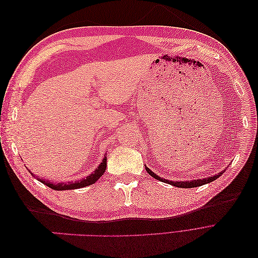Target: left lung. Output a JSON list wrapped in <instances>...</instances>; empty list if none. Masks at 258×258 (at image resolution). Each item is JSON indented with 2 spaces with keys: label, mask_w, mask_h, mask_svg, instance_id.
<instances>
[{
  "label": "left lung",
  "mask_w": 258,
  "mask_h": 258,
  "mask_svg": "<svg viewBox=\"0 0 258 258\" xmlns=\"http://www.w3.org/2000/svg\"><path fill=\"white\" fill-rule=\"evenodd\" d=\"M145 169H146L148 174H151V176H153V177L156 178V179H158V181H161V182H163V183H168V184H170V185H173V186H176V187H182V188H192V187H199V186H201V185H205V184L211 183V182L215 181L216 178L220 177V176L225 172V170H224V171H222V172L217 173V174H215V175H213V176H209V177H207V178L194 179V181H190V182H189V181H186V182H182V181H178V182H177V181H175V182H173V181H169V179L161 178L160 176L156 175V174L153 172V171L148 169L146 166H145Z\"/></svg>",
  "instance_id": "8db88e82"
}]
</instances>
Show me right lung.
Segmentation results:
<instances>
[{
  "mask_svg": "<svg viewBox=\"0 0 258 258\" xmlns=\"http://www.w3.org/2000/svg\"><path fill=\"white\" fill-rule=\"evenodd\" d=\"M105 169H106V154L104 155V158L102 160V162L100 163L99 167L93 171L91 174H89L86 178H82L80 181H76V182H69V183H50L49 181H46V179L40 178L38 177L37 179L40 182H42L43 184L47 185L48 187H50L51 189L54 190H68V189H76V188H82V187L85 186H89L91 184H95L98 179L103 175V173L105 172ZM33 176H35L32 172H30Z\"/></svg>",
  "mask_w": 258,
  "mask_h": 258,
  "instance_id": "add662e5",
  "label": "right lung"
}]
</instances>
